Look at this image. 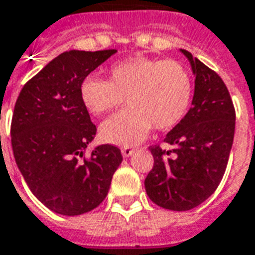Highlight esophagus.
Here are the masks:
<instances>
[{"label":"esophagus","instance_id":"esophagus-1","mask_svg":"<svg viewBox=\"0 0 255 255\" xmlns=\"http://www.w3.org/2000/svg\"><path fill=\"white\" fill-rule=\"evenodd\" d=\"M122 153L124 157H129L133 153V147H131V146H124V147H122Z\"/></svg>","mask_w":255,"mask_h":255}]
</instances>
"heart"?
<instances>
[{"label":"heart","instance_id":"b5f03b06","mask_svg":"<svg viewBox=\"0 0 255 255\" xmlns=\"http://www.w3.org/2000/svg\"><path fill=\"white\" fill-rule=\"evenodd\" d=\"M193 80L177 60L131 56L116 62L108 80L88 76L80 84V99L94 116L113 113L126 99L128 108L103 123L101 136L115 145H135L150 129L177 126L189 110Z\"/></svg>","mask_w":255,"mask_h":255}]
</instances>
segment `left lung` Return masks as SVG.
Listing matches in <instances>:
<instances>
[{
    "label": "left lung",
    "mask_w": 255,
    "mask_h": 255,
    "mask_svg": "<svg viewBox=\"0 0 255 255\" xmlns=\"http://www.w3.org/2000/svg\"><path fill=\"white\" fill-rule=\"evenodd\" d=\"M181 51L196 76L192 108L164 138L174 149L149 147L154 164L145 179L150 200L172 211L197 207L218 188L227 170L236 120L222 78L190 52Z\"/></svg>",
    "instance_id": "8db88e82"
}]
</instances>
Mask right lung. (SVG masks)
Wrapping results in <instances>:
<instances>
[{
	"label": "right lung",
	"instance_id": "1",
	"mask_svg": "<svg viewBox=\"0 0 255 255\" xmlns=\"http://www.w3.org/2000/svg\"><path fill=\"white\" fill-rule=\"evenodd\" d=\"M116 49L69 51L30 78L16 99L10 124L16 164L33 195L53 213L80 215L105 200L120 149L95 147L97 133L80 99V84Z\"/></svg>",
	"mask_w": 255,
	"mask_h": 255
}]
</instances>
